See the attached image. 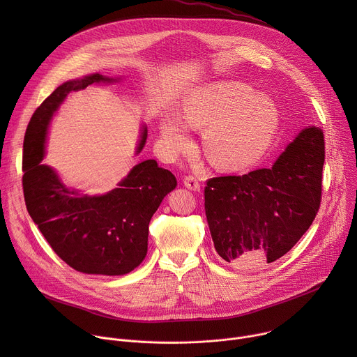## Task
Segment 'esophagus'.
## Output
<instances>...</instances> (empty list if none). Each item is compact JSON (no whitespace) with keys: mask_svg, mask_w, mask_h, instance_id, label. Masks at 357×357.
I'll use <instances>...</instances> for the list:
<instances>
[{"mask_svg":"<svg viewBox=\"0 0 357 357\" xmlns=\"http://www.w3.org/2000/svg\"><path fill=\"white\" fill-rule=\"evenodd\" d=\"M183 185H185L188 189H190V190H195V192H199V190H200V183H199V181H197L195 176H192V175H188V176L183 178Z\"/></svg>","mask_w":357,"mask_h":357,"instance_id":"obj_1","label":"esophagus"}]
</instances>
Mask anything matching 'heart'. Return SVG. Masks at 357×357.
Here are the masks:
<instances>
[{
	"mask_svg": "<svg viewBox=\"0 0 357 357\" xmlns=\"http://www.w3.org/2000/svg\"><path fill=\"white\" fill-rule=\"evenodd\" d=\"M182 119L164 120V149L169 154L181 152L189 144L186 126L205 127L206 157L215 167L231 171L256 164L266 154L280 126L274 100L238 82L195 89L183 100Z\"/></svg>",
	"mask_w": 357,
	"mask_h": 357,
	"instance_id": "obj_1",
	"label": "heart"
}]
</instances>
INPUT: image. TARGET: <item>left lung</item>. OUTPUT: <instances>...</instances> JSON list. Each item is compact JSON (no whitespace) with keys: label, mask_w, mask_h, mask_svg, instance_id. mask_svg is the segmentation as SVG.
<instances>
[{"label":"left lung","mask_w":357,"mask_h":357,"mask_svg":"<svg viewBox=\"0 0 357 357\" xmlns=\"http://www.w3.org/2000/svg\"><path fill=\"white\" fill-rule=\"evenodd\" d=\"M324 162V131L311 127L271 168L211 178L205 213L220 259L237 268H260L287 254L318 215Z\"/></svg>","instance_id":"1"}]
</instances>
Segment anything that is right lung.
Here are the masks:
<instances>
[{
	"label": "right lung",
	"instance_id": "1",
	"mask_svg": "<svg viewBox=\"0 0 357 357\" xmlns=\"http://www.w3.org/2000/svg\"><path fill=\"white\" fill-rule=\"evenodd\" d=\"M98 82L112 79L96 73L66 82L35 110L24 138L22 188L29 216L69 267L84 274L123 275L144 261L149 220L175 189L176 178L155 160H146L119 188L90 197L68 189L52 168L40 164L54 112L70 91ZM145 131L137 152L145 144Z\"/></svg>",
	"mask_w": 357,
	"mask_h": 357
}]
</instances>
